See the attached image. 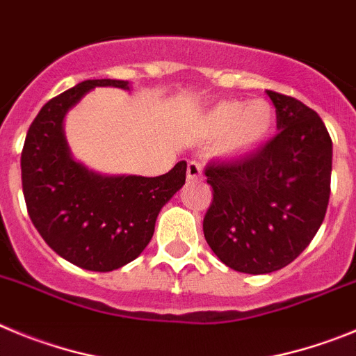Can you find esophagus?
Listing matches in <instances>:
<instances>
[{
  "label": "esophagus",
  "mask_w": 356,
  "mask_h": 356,
  "mask_svg": "<svg viewBox=\"0 0 356 356\" xmlns=\"http://www.w3.org/2000/svg\"><path fill=\"white\" fill-rule=\"evenodd\" d=\"M186 177L190 182L202 181V168L197 161H188V168H186Z\"/></svg>",
  "instance_id": "1"
}]
</instances>
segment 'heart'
<instances>
[{
    "instance_id": "obj_1",
    "label": "heart",
    "mask_w": 356,
    "mask_h": 356,
    "mask_svg": "<svg viewBox=\"0 0 356 356\" xmlns=\"http://www.w3.org/2000/svg\"><path fill=\"white\" fill-rule=\"evenodd\" d=\"M275 108L266 99L218 102L207 113L206 131L223 136L220 150L227 156H243L270 138L275 127Z\"/></svg>"
}]
</instances>
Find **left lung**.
Returning <instances> with one entry per match:
<instances>
[{
  "mask_svg": "<svg viewBox=\"0 0 356 356\" xmlns=\"http://www.w3.org/2000/svg\"><path fill=\"white\" fill-rule=\"evenodd\" d=\"M277 111L270 142L252 154L206 165L213 200L204 236L218 259L241 273L264 275L291 264L325 220L332 138L312 108L268 90Z\"/></svg>",
  "mask_w": 356,
  "mask_h": 356,
  "instance_id": "obj_1",
  "label": "left lung"
}]
</instances>
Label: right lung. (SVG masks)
<instances>
[{"mask_svg": "<svg viewBox=\"0 0 356 356\" xmlns=\"http://www.w3.org/2000/svg\"><path fill=\"white\" fill-rule=\"evenodd\" d=\"M95 86L129 88L120 79H86L47 101L28 129L21 179L28 214L44 241L65 261L104 273L149 245L159 211L184 184L186 161L159 177H106L76 163L63 117Z\"/></svg>", "mask_w": 356, "mask_h": 356, "instance_id": "add662e5", "label": "right lung"}]
</instances>
